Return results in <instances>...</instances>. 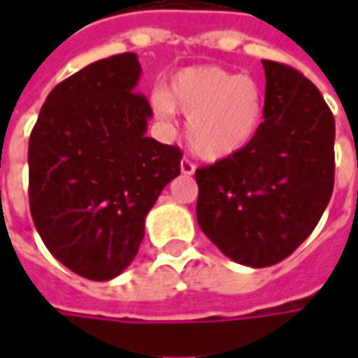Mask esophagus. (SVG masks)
Segmentation results:
<instances>
[{"label":"esophagus","instance_id":"1","mask_svg":"<svg viewBox=\"0 0 358 358\" xmlns=\"http://www.w3.org/2000/svg\"><path fill=\"white\" fill-rule=\"evenodd\" d=\"M181 173H183V175H193V173H195V165H193L189 159H183V161H181Z\"/></svg>","mask_w":358,"mask_h":358}]
</instances>
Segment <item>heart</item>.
Here are the masks:
<instances>
[{
	"label": "heart",
	"mask_w": 358,
	"mask_h": 358,
	"mask_svg": "<svg viewBox=\"0 0 358 358\" xmlns=\"http://www.w3.org/2000/svg\"><path fill=\"white\" fill-rule=\"evenodd\" d=\"M153 101L163 117L173 111L189 117L187 143L205 161H223L249 147L265 113L263 90L253 77L217 65L181 69Z\"/></svg>",
	"instance_id": "b5f03b06"
}]
</instances>
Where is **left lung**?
Returning a JSON list of instances; mask_svg holds the SVG:
<instances>
[{"label": "left lung", "instance_id": "1", "mask_svg": "<svg viewBox=\"0 0 358 358\" xmlns=\"http://www.w3.org/2000/svg\"><path fill=\"white\" fill-rule=\"evenodd\" d=\"M265 67V121L249 147L195 171L197 223L247 267L282 261L313 233L335 185V117L303 73Z\"/></svg>", "mask_w": 358, "mask_h": 358}]
</instances>
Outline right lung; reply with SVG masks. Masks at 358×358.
I'll return each instance as SVG.
<instances>
[{
	"instance_id": "1",
	"label": "right lung",
	"mask_w": 358,
	"mask_h": 358,
	"mask_svg": "<svg viewBox=\"0 0 358 358\" xmlns=\"http://www.w3.org/2000/svg\"><path fill=\"white\" fill-rule=\"evenodd\" d=\"M135 53L91 63L55 85L29 137V209L49 253L91 281L129 267L145 217L181 173V149L147 137Z\"/></svg>"
}]
</instances>
